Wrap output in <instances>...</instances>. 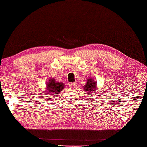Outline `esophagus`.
Returning <instances> with one entry per match:
<instances>
[{
    "label": "esophagus",
    "mask_w": 147,
    "mask_h": 147,
    "mask_svg": "<svg viewBox=\"0 0 147 147\" xmlns=\"http://www.w3.org/2000/svg\"><path fill=\"white\" fill-rule=\"evenodd\" d=\"M76 85H77V84H76V82H73V83H70V84H69L70 88H75L76 86Z\"/></svg>",
    "instance_id": "1"
}]
</instances>
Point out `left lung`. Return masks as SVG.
Listing matches in <instances>:
<instances>
[{"label":"left lung","mask_w":147,"mask_h":147,"mask_svg":"<svg viewBox=\"0 0 147 147\" xmlns=\"http://www.w3.org/2000/svg\"><path fill=\"white\" fill-rule=\"evenodd\" d=\"M84 88L86 92H88V94L95 93V89L96 88V83L94 81H93L92 78H88L86 84Z\"/></svg>","instance_id":"obj_1"}]
</instances>
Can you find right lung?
I'll use <instances>...</instances> for the list:
<instances>
[{
    "label": "right lung",
    "instance_id": "obj_1",
    "mask_svg": "<svg viewBox=\"0 0 147 147\" xmlns=\"http://www.w3.org/2000/svg\"><path fill=\"white\" fill-rule=\"evenodd\" d=\"M47 88H46V93L47 94L46 95V97H48V99H52V97H51V95H53V97H54V95H56V94H59V92H61V91L65 87V85L62 82H57L55 81L54 79H50L49 80L47 84ZM50 93V94H48ZM51 96H50L49 95Z\"/></svg>",
    "mask_w": 147,
    "mask_h": 147
}]
</instances>
